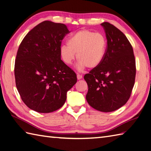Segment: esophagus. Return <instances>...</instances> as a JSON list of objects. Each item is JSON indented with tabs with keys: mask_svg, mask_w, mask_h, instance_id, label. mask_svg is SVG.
I'll list each match as a JSON object with an SVG mask.
<instances>
[{
	"mask_svg": "<svg viewBox=\"0 0 151 151\" xmlns=\"http://www.w3.org/2000/svg\"><path fill=\"white\" fill-rule=\"evenodd\" d=\"M82 78V75H80V74H77V79L78 80H81Z\"/></svg>",
	"mask_w": 151,
	"mask_h": 151,
	"instance_id": "obj_1",
	"label": "esophagus"
}]
</instances>
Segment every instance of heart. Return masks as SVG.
<instances>
[{
  "mask_svg": "<svg viewBox=\"0 0 151 151\" xmlns=\"http://www.w3.org/2000/svg\"><path fill=\"white\" fill-rule=\"evenodd\" d=\"M107 40L104 34L89 30L76 32L67 41V45L60 47V56L64 63L70 65L76 54L78 69H94L103 60L106 52Z\"/></svg>",
  "mask_w": 151,
  "mask_h": 151,
  "instance_id": "b5f03b06",
  "label": "heart"
}]
</instances>
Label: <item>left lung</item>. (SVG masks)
<instances>
[{
  "instance_id": "left-lung-1",
  "label": "left lung",
  "mask_w": 151,
  "mask_h": 151,
  "mask_svg": "<svg viewBox=\"0 0 151 151\" xmlns=\"http://www.w3.org/2000/svg\"><path fill=\"white\" fill-rule=\"evenodd\" d=\"M101 25L107 38L106 52L100 65L84 78L88 86V104L97 110L110 112L123 106L130 97L135 83L136 60L125 35L108 22Z\"/></svg>"
}]
</instances>
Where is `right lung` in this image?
I'll return each mask as SVG.
<instances>
[{"mask_svg":"<svg viewBox=\"0 0 151 151\" xmlns=\"http://www.w3.org/2000/svg\"><path fill=\"white\" fill-rule=\"evenodd\" d=\"M69 32L65 24L45 21L32 29L19 47L15 84L22 101L31 110L40 113L58 110L77 81L60 52L62 40Z\"/></svg>","mask_w":151,"mask_h":151,"instance_id":"obj_1","label":"right lung"}]
</instances>
